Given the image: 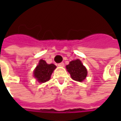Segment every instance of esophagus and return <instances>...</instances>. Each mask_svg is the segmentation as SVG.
I'll return each mask as SVG.
<instances>
[{
    "mask_svg": "<svg viewBox=\"0 0 121 121\" xmlns=\"http://www.w3.org/2000/svg\"><path fill=\"white\" fill-rule=\"evenodd\" d=\"M58 65L59 66V67H64V63H63V62H61V63H58Z\"/></svg>",
    "mask_w": 121,
    "mask_h": 121,
    "instance_id": "34e87169",
    "label": "esophagus"
}]
</instances>
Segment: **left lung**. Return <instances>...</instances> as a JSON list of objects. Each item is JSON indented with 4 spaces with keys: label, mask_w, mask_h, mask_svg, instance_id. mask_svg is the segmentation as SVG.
<instances>
[{
    "label": "left lung",
    "mask_w": 121,
    "mask_h": 121,
    "mask_svg": "<svg viewBox=\"0 0 121 121\" xmlns=\"http://www.w3.org/2000/svg\"><path fill=\"white\" fill-rule=\"evenodd\" d=\"M66 69L71 74L72 79L75 81L80 82L84 81L87 75L86 67L78 59L70 61L69 64L66 66Z\"/></svg>",
    "instance_id": "left-lung-1"
}]
</instances>
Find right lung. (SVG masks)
Segmentation results:
<instances>
[{"label": "right lung", "mask_w": 121, "mask_h": 121, "mask_svg": "<svg viewBox=\"0 0 121 121\" xmlns=\"http://www.w3.org/2000/svg\"><path fill=\"white\" fill-rule=\"evenodd\" d=\"M56 66L52 63L47 64L43 60H40L39 63L34 71V76L39 83H44L48 81L51 74Z\"/></svg>", "instance_id": "obj_1"}]
</instances>
